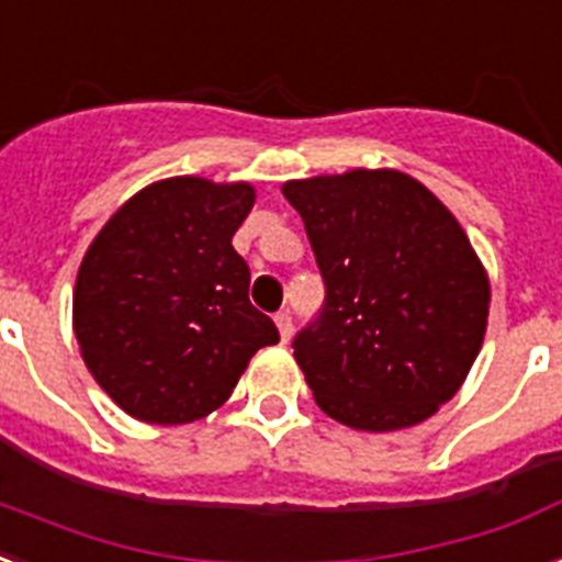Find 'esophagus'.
<instances>
[{"label":"esophagus","mask_w":562,"mask_h":562,"mask_svg":"<svg viewBox=\"0 0 562 562\" xmlns=\"http://www.w3.org/2000/svg\"><path fill=\"white\" fill-rule=\"evenodd\" d=\"M276 325L278 334H281V342H290V337H293V316H290V311L276 313Z\"/></svg>","instance_id":"obj_1"}]
</instances>
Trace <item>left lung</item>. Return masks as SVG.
<instances>
[{
  "label": "left lung",
  "mask_w": 562,
  "mask_h": 562,
  "mask_svg": "<svg viewBox=\"0 0 562 562\" xmlns=\"http://www.w3.org/2000/svg\"><path fill=\"white\" fill-rule=\"evenodd\" d=\"M325 281L293 355L330 419L398 430L439 411L484 342L490 278L446 204L398 169L286 181Z\"/></svg>",
  "instance_id": "obj_1"
}]
</instances>
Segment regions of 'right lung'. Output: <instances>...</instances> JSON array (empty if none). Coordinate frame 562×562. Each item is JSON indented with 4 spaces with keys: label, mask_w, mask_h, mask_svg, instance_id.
<instances>
[{
    "label": "right lung",
    "mask_w": 562,
    "mask_h": 562,
    "mask_svg": "<svg viewBox=\"0 0 562 562\" xmlns=\"http://www.w3.org/2000/svg\"><path fill=\"white\" fill-rule=\"evenodd\" d=\"M255 187L178 176L143 187L90 243L72 330L95 384L128 416L187 425L213 413L278 328L249 302L232 237Z\"/></svg>",
    "instance_id": "right-lung-1"
}]
</instances>
